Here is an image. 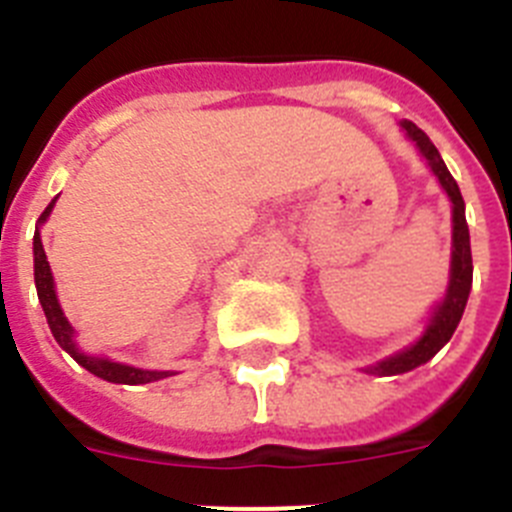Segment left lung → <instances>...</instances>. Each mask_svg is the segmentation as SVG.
<instances>
[{
    "label": "left lung",
    "mask_w": 512,
    "mask_h": 512,
    "mask_svg": "<svg viewBox=\"0 0 512 512\" xmlns=\"http://www.w3.org/2000/svg\"><path fill=\"white\" fill-rule=\"evenodd\" d=\"M402 128H405V133H408V138L413 140L415 146L420 148V153L425 156V161H428V166L433 169V174L438 176L441 187L446 189V194L451 197V205H454V251H451L449 289H446V297H443V302L438 305L431 325L425 328L423 338H420L415 346H410L408 351L390 356V359L379 361V364L366 369V372L377 374V377L405 374L410 372V369H415V366L425 364L428 359H433V356L449 343V338L454 336L456 325H459L461 315H464V307H467L469 289H472V248H469V225L467 215H464V200H461L459 184H456L454 176L449 174V169L443 164L441 153L433 146L431 138H428L415 122L405 120L402 122Z\"/></svg>",
    "instance_id": "obj_1"
}]
</instances>
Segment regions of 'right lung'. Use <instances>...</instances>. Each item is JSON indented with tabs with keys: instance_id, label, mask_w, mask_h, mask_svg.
Wrapping results in <instances>:
<instances>
[{
	"instance_id": "obj_1",
	"label": "right lung",
	"mask_w": 512,
	"mask_h": 512,
	"mask_svg": "<svg viewBox=\"0 0 512 512\" xmlns=\"http://www.w3.org/2000/svg\"><path fill=\"white\" fill-rule=\"evenodd\" d=\"M53 202L43 210L40 215V223H43L45 217L51 215ZM33 251H35V287H38V300L43 305L45 318H48V325H51L53 338L58 341V346L66 351V354L74 356L76 364H81L87 372H92L94 377H102L107 382L115 384H146V382H156V379L169 377V372H143V369H135V366H125V364H115L110 359H97V356H87L81 354L79 348L74 343V330H71L69 320L63 318V310L56 300V289H53V277H51V266H48V259H45L43 243H40V233L35 230L33 238Z\"/></svg>"
}]
</instances>
